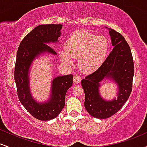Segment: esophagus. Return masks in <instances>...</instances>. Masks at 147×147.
<instances>
[{
  "mask_svg": "<svg viewBox=\"0 0 147 147\" xmlns=\"http://www.w3.org/2000/svg\"><path fill=\"white\" fill-rule=\"evenodd\" d=\"M81 79H82V78L79 75H75L73 77V82L76 84L79 83L81 82Z\"/></svg>",
  "mask_w": 147,
  "mask_h": 147,
  "instance_id": "1",
  "label": "esophagus"
}]
</instances>
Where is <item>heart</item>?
<instances>
[{
  "label": "heart",
  "instance_id": "heart-1",
  "mask_svg": "<svg viewBox=\"0 0 147 147\" xmlns=\"http://www.w3.org/2000/svg\"><path fill=\"white\" fill-rule=\"evenodd\" d=\"M65 50L61 52V58L67 64L72 63V58H79V68L84 72L97 70L105 61L109 49L107 38L95 36L87 31L73 33L65 41Z\"/></svg>",
  "mask_w": 147,
  "mask_h": 147
}]
</instances>
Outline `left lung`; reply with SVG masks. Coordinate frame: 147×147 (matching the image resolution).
<instances>
[{"mask_svg":"<svg viewBox=\"0 0 147 147\" xmlns=\"http://www.w3.org/2000/svg\"><path fill=\"white\" fill-rule=\"evenodd\" d=\"M109 30L113 50L96 71L82 80L86 109L91 116L99 119L111 117L117 113L129 99L133 89L134 63L131 48L120 33ZM109 77L117 82L120 90L117 99L107 102L99 96L98 88L99 82Z\"/></svg>","mask_w":147,"mask_h":147,"instance_id":"left-lung-1","label":"left lung"}]
</instances>
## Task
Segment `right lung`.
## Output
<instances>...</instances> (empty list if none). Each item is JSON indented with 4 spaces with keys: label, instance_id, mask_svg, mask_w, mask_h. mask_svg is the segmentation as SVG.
<instances>
[{
    "label": "right lung",
    "instance_id": "right-lung-1",
    "mask_svg": "<svg viewBox=\"0 0 147 147\" xmlns=\"http://www.w3.org/2000/svg\"><path fill=\"white\" fill-rule=\"evenodd\" d=\"M62 25H40L33 29L22 40L16 53L14 79L20 102L34 117L48 121L58 116L65 106L67 90L72 85V75L56 77L52 82V97L50 102L40 104L32 98L29 91L28 70L34 59L38 54L48 51L56 55L48 45L57 42L61 36Z\"/></svg>",
    "mask_w": 147,
    "mask_h": 147
}]
</instances>
